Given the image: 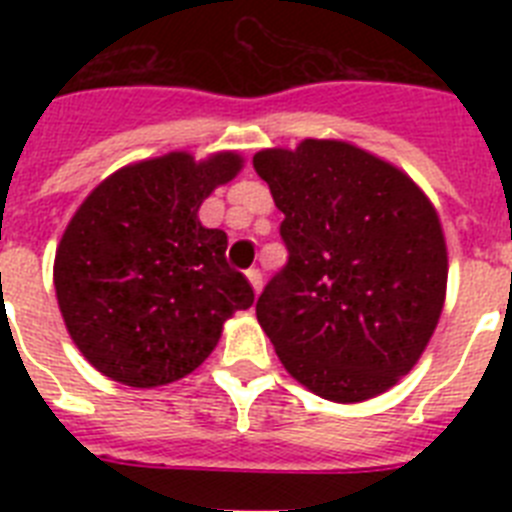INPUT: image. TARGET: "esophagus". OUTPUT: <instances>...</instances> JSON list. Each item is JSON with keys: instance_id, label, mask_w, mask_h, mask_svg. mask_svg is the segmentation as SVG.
I'll use <instances>...</instances> for the list:
<instances>
[{"instance_id": "1", "label": "esophagus", "mask_w": 512, "mask_h": 512, "mask_svg": "<svg viewBox=\"0 0 512 512\" xmlns=\"http://www.w3.org/2000/svg\"><path fill=\"white\" fill-rule=\"evenodd\" d=\"M246 277H248V282H251L253 292L259 295V292H261V284H264V277H261V271H259V269H248V271H246Z\"/></svg>"}]
</instances>
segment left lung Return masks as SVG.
I'll return each mask as SVG.
<instances>
[{"mask_svg":"<svg viewBox=\"0 0 512 512\" xmlns=\"http://www.w3.org/2000/svg\"><path fill=\"white\" fill-rule=\"evenodd\" d=\"M253 169L284 212L289 261L256 318L292 377L330 402H364L418 364L441 318L449 253L433 202L390 161L305 138Z\"/></svg>","mask_w":512,"mask_h":512,"instance_id":"left-lung-1","label":"left lung"}]
</instances>
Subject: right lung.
I'll return each mask as SVG.
<instances>
[{
  "label": "right lung",
  "instance_id": "right-lung-1",
  "mask_svg": "<svg viewBox=\"0 0 512 512\" xmlns=\"http://www.w3.org/2000/svg\"><path fill=\"white\" fill-rule=\"evenodd\" d=\"M243 156L171 151L122 166L89 192L61 235L53 284L71 341L104 377L151 390L194 372L223 323L253 305L225 261L228 235L200 223L202 202Z\"/></svg>",
  "mask_w": 512,
  "mask_h": 512
}]
</instances>
